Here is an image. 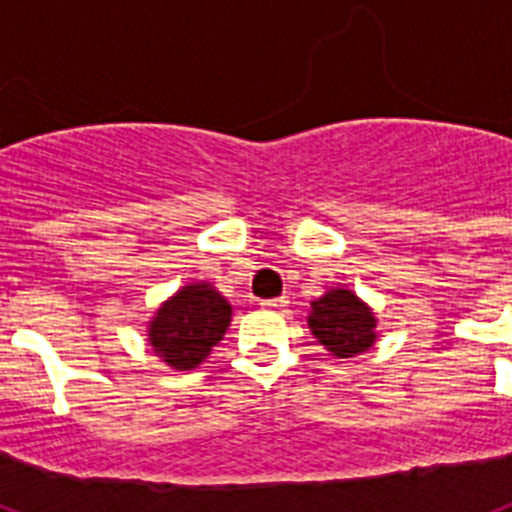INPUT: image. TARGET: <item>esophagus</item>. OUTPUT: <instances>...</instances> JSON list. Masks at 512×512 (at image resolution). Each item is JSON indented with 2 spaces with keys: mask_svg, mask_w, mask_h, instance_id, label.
<instances>
[{
  "mask_svg": "<svg viewBox=\"0 0 512 512\" xmlns=\"http://www.w3.org/2000/svg\"><path fill=\"white\" fill-rule=\"evenodd\" d=\"M287 305H289L287 297H274V300L261 302V307H264V310H284Z\"/></svg>",
  "mask_w": 512,
  "mask_h": 512,
  "instance_id": "obj_1",
  "label": "esophagus"
}]
</instances>
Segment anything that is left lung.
I'll list each match as a JSON object with an SVG mask.
<instances>
[{
  "mask_svg": "<svg viewBox=\"0 0 512 512\" xmlns=\"http://www.w3.org/2000/svg\"><path fill=\"white\" fill-rule=\"evenodd\" d=\"M310 307V333L336 359L364 354L377 343V315L354 289L330 287L325 295L312 300Z\"/></svg>",
  "mask_w": 512,
  "mask_h": 512,
  "instance_id": "obj_1",
  "label": "left lung"
}]
</instances>
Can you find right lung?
I'll return each mask as SVG.
<instances>
[{"label":"right lung","instance_id":"right-lung-1","mask_svg":"<svg viewBox=\"0 0 512 512\" xmlns=\"http://www.w3.org/2000/svg\"><path fill=\"white\" fill-rule=\"evenodd\" d=\"M233 307L210 282H189L156 307L146 336L153 354L176 372H192L223 341Z\"/></svg>","mask_w":512,"mask_h":512}]
</instances>
